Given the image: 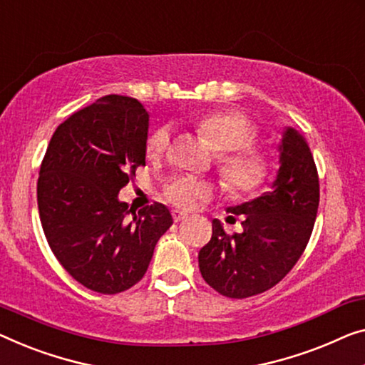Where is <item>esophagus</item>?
<instances>
[{
	"label": "esophagus",
	"instance_id": "obj_1",
	"mask_svg": "<svg viewBox=\"0 0 365 365\" xmlns=\"http://www.w3.org/2000/svg\"><path fill=\"white\" fill-rule=\"evenodd\" d=\"M172 217H173V221L178 222V221L187 220L188 215L183 213V211H180V210H172Z\"/></svg>",
	"mask_w": 365,
	"mask_h": 365
}]
</instances>
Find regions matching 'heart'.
Masks as SVG:
<instances>
[{
    "label": "heart",
    "mask_w": 365,
    "mask_h": 365,
    "mask_svg": "<svg viewBox=\"0 0 365 365\" xmlns=\"http://www.w3.org/2000/svg\"><path fill=\"white\" fill-rule=\"evenodd\" d=\"M197 129L208 140L217 155V172L225 187L236 195L255 193L267 183L270 162L267 155L252 148L259 138V129L246 114L235 110L213 111L201 116ZM170 145L168 128H157L149 135L148 155L159 159ZM164 195L173 205L190 208L197 200L208 198L211 187L208 182L195 177H175L165 185Z\"/></svg>",
    "instance_id": "obj_1"
}]
</instances>
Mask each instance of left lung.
I'll list each match as a JSON object with an SVG mask.
<instances>
[{"label":"left lung","instance_id":"left-lung-1","mask_svg":"<svg viewBox=\"0 0 365 365\" xmlns=\"http://www.w3.org/2000/svg\"><path fill=\"white\" fill-rule=\"evenodd\" d=\"M274 190L227 208L242 216V232L226 235L213 220V235L198 254L206 284L221 295L247 298L269 290L298 262L313 232L319 205V180L313 154L295 129L280 144V168Z\"/></svg>","mask_w":365,"mask_h":365}]
</instances>
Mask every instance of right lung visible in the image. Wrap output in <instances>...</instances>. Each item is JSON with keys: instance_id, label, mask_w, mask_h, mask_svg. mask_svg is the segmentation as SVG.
I'll use <instances>...</instances> for the list:
<instances>
[{"instance_id": "1", "label": "right lung", "mask_w": 365, "mask_h": 365, "mask_svg": "<svg viewBox=\"0 0 365 365\" xmlns=\"http://www.w3.org/2000/svg\"><path fill=\"white\" fill-rule=\"evenodd\" d=\"M149 113L129 96L106 95L56 129L37 180L42 230L62 267L90 290L114 295L143 279L172 226L162 203L129 217L118 200L145 165Z\"/></svg>"}]
</instances>
